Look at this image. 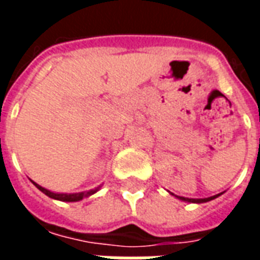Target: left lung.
<instances>
[{"instance_id":"obj_1","label":"left lung","mask_w":260,"mask_h":260,"mask_svg":"<svg viewBox=\"0 0 260 260\" xmlns=\"http://www.w3.org/2000/svg\"><path fill=\"white\" fill-rule=\"evenodd\" d=\"M220 195V193H218ZM218 195H214V196H210V198H205V199H189V198H182V196H178L181 201H185V202H192V203H203V202H209L214 199V198H217Z\"/></svg>"}]
</instances>
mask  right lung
Returning <instances> with one entry per match:
<instances>
[{
  "instance_id": "right-lung-1",
  "label": "right lung",
  "mask_w": 260,
  "mask_h": 260,
  "mask_svg": "<svg viewBox=\"0 0 260 260\" xmlns=\"http://www.w3.org/2000/svg\"><path fill=\"white\" fill-rule=\"evenodd\" d=\"M33 182V181H31ZM35 185L40 189V191L43 192V193H46L47 196H50V198H53V199H57V201H62V202H78V201H82L83 198H87V196L93 195L94 192L99 191V188H96V189H91V191L89 192H80V193H54V192H50L48 189H46V188H43V186H40L39 184H36V182H33Z\"/></svg>"
}]
</instances>
